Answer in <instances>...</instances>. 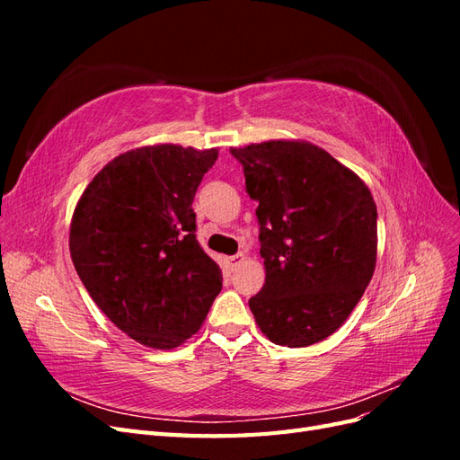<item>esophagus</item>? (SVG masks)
<instances>
[{"label":"esophagus","instance_id":"34e87169","mask_svg":"<svg viewBox=\"0 0 460 460\" xmlns=\"http://www.w3.org/2000/svg\"><path fill=\"white\" fill-rule=\"evenodd\" d=\"M243 261H245L243 253H238V255H232V257H226V261H225V262H226V267H228V269H232V270H234V269H238V267H240V264H242Z\"/></svg>","mask_w":460,"mask_h":460}]
</instances>
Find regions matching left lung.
I'll list each match as a JSON object with an SVG mask.
<instances>
[{
    "instance_id": "8db88e82",
    "label": "left lung",
    "mask_w": 460,
    "mask_h": 460,
    "mask_svg": "<svg viewBox=\"0 0 460 460\" xmlns=\"http://www.w3.org/2000/svg\"><path fill=\"white\" fill-rule=\"evenodd\" d=\"M259 203L264 286L249 299L276 345L326 340L351 314L376 269L378 211L368 186L303 140L230 147Z\"/></svg>"
}]
</instances>
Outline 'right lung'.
<instances>
[{"label":"right lung","instance_id":"add662e5","mask_svg":"<svg viewBox=\"0 0 460 460\" xmlns=\"http://www.w3.org/2000/svg\"><path fill=\"white\" fill-rule=\"evenodd\" d=\"M217 157V147L130 149L93 176L75 208L68 249L82 284L111 323L153 349L191 338L222 289L191 208Z\"/></svg>","mask_w":460,"mask_h":460}]
</instances>
